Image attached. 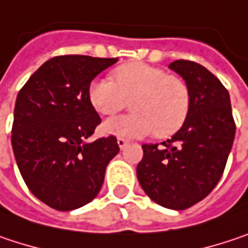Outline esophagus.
Returning <instances> with one entry per match:
<instances>
[{
  "mask_svg": "<svg viewBox=\"0 0 248 248\" xmlns=\"http://www.w3.org/2000/svg\"><path fill=\"white\" fill-rule=\"evenodd\" d=\"M118 146L121 147V149H124V147L127 146V140L124 139V138H118Z\"/></svg>",
  "mask_w": 248,
  "mask_h": 248,
  "instance_id": "obj_1",
  "label": "esophagus"
}]
</instances>
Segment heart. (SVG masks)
<instances>
[{
    "label": "heart",
    "mask_w": 248,
    "mask_h": 248,
    "mask_svg": "<svg viewBox=\"0 0 248 248\" xmlns=\"http://www.w3.org/2000/svg\"><path fill=\"white\" fill-rule=\"evenodd\" d=\"M88 98L105 116L121 112L130 101L133 112L102 126L105 133L121 138H140L152 132L157 138L170 136L186 122L190 109V92L183 79L139 61L118 66L112 79H93Z\"/></svg>",
    "instance_id": "heart-1"
}]
</instances>
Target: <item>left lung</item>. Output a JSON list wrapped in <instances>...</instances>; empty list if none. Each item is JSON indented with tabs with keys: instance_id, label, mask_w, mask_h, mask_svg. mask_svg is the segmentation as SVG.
Listing matches in <instances>:
<instances>
[{
	"instance_id": "1",
	"label": "left lung",
	"mask_w": 248,
	"mask_h": 248,
	"mask_svg": "<svg viewBox=\"0 0 248 248\" xmlns=\"http://www.w3.org/2000/svg\"><path fill=\"white\" fill-rule=\"evenodd\" d=\"M190 92L186 122L168 139L142 145L138 180L147 196L171 210H185L203 200L218 183L233 146L236 124L230 95L204 66L179 59L169 65Z\"/></svg>"
}]
</instances>
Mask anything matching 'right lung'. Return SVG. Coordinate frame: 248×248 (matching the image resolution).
Here are the masks:
<instances>
[{"label":"right lung","instance_id":"add662e5","mask_svg":"<svg viewBox=\"0 0 248 248\" xmlns=\"http://www.w3.org/2000/svg\"><path fill=\"white\" fill-rule=\"evenodd\" d=\"M118 58L63 55L46 61L19 91L11 143L24 182L49 207L69 212L92 202L119 153L115 136L86 142L101 124L91 82Z\"/></svg>","mask_w":248,"mask_h":248}]
</instances>
